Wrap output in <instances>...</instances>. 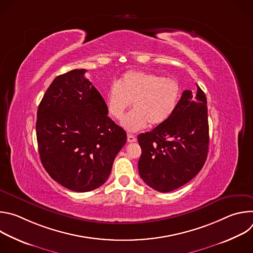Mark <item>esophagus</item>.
I'll return each instance as SVG.
<instances>
[{"mask_svg":"<svg viewBox=\"0 0 253 253\" xmlns=\"http://www.w3.org/2000/svg\"><path fill=\"white\" fill-rule=\"evenodd\" d=\"M136 137L134 136V135H132V134H128L127 135V141L129 142V143H132V142H136Z\"/></svg>","mask_w":253,"mask_h":253,"instance_id":"obj_1","label":"esophagus"}]
</instances>
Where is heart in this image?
Instances as JSON below:
<instances>
[{
    "label": "heart",
    "mask_w": 253,
    "mask_h": 253,
    "mask_svg": "<svg viewBox=\"0 0 253 253\" xmlns=\"http://www.w3.org/2000/svg\"><path fill=\"white\" fill-rule=\"evenodd\" d=\"M181 98V86L174 78H164L145 71H128L106 93L109 115L121 120L132 103L133 110L121 125L129 132L165 123L175 112Z\"/></svg>",
    "instance_id": "b5f03b06"
}]
</instances>
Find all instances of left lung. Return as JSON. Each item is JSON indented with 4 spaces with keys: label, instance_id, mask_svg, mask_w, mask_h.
I'll return each mask as SVG.
<instances>
[{
    "label": "left lung",
    "instance_id": "1",
    "mask_svg": "<svg viewBox=\"0 0 253 253\" xmlns=\"http://www.w3.org/2000/svg\"><path fill=\"white\" fill-rule=\"evenodd\" d=\"M207 101L197 86L185 90L172 116L150 132L138 135L142 150L140 177L159 192L183 186L203 167L209 145Z\"/></svg>",
    "mask_w": 253,
    "mask_h": 253
}]
</instances>
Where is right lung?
I'll list each match as a JSON object with an SVG mask.
<instances>
[{
	"instance_id": "right-lung-1",
	"label": "right lung",
	"mask_w": 253,
	"mask_h": 253,
	"mask_svg": "<svg viewBox=\"0 0 253 253\" xmlns=\"http://www.w3.org/2000/svg\"><path fill=\"white\" fill-rule=\"evenodd\" d=\"M85 72L75 69L54 79L36 122L44 168L55 181L76 192L106 182L127 140L125 130L108 117L106 103Z\"/></svg>"
}]
</instances>
